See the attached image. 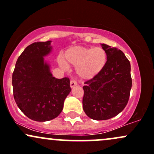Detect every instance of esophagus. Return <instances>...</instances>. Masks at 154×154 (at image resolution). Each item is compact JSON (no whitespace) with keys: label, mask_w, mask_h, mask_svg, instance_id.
<instances>
[{"label":"esophagus","mask_w":154,"mask_h":154,"mask_svg":"<svg viewBox=\"0 0 154 154\" xmlns=\"http://www.w3.org/2000/svg\"><path fill=\"white\" fill-rule=\"evenodd\" d=\"M70 87H71V88L75 87V86H77V82H75V81H74V80L70 81Z\"/></svg>","instance_id":"obj_1"}]
</instances>
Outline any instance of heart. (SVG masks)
Here are the masks:
<instances>
[{
  "label": "heart",
  "mask_w": 154,
  "mask_h": 154,
  "mask_svg": "<svg viewBox=\"0 0 154 154\" xmlns=\"http://www.w3.org/2000/svg\"><path fill=\"white\" fill-rule=\"evenodd\" d=\"M108 62L106 51L102 47L72 46L65 51L64 59L59 63L63 68L69 65L75 67L78 76L84 80H91L103 70Z\"/></svg>",
  "instance_id": "1"
}]
</instances>
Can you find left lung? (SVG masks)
<instances>
[{"instance_id":"8db88e82","label":"left lung","mask_w":154,"mask_h":154,"mask_svg":"<svg viewBox=\"0 0 154 154\" xmlns=\"http://www.w3.org/2000/svg\"><path fill=\"white\" fill-rule=\"evenodd\" d=\"M106 51V66L95 78L83 86V109L94 120L113 118L124 109L132 88L131 65L120 49L101 44Z\"/></svg>"}]
</instances>
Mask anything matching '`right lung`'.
<instances>
[{
  "mask_svg": "<svg viewBox=\"0 0 154 154\" xmlns=\"http://www.w3.org/2000/svg\"><path fill=\"white\" fill-rule=\"evenodd\" d=\"M51 41L29 45L17 59L12 75L14 97L18 108L29 119L47 122L63 109L71 88L68 78L57 79L45 60L52 51Z\"/></svg>",
  "mask_w": 154,
  "mask_h": 154,
  "instance_id": "right-lung-1",
  "label": "right lung"
}]
</instances>
